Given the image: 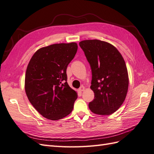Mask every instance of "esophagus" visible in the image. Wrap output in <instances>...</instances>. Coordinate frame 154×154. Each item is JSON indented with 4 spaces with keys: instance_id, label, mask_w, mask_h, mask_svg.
<instances>
[{
    "instance_id": "1",
    "label": "esophagus",
    "mask_w": 154,
    "mask_h": 154,
    "mask_svg": "<svg viewBox=\"0 0 154 154\" xmlns=\"http://www.w3.org/2000/svg\"><path fill=\"white\" fill-rule=\"evenodd\" d=\"M85 90V88L84 87V86H81V87L79 88V92H83Z\"/></svg>"
}]
</instances>
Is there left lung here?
<instances>
[{
  "label": "left lung",
  "mask_w": 154,
  "mask_h": 154,
  "mask_svg": "<svg viewBox=\"0 0 154 154\" xmlns=\"http://www.w3.org/2000/svg\"><path fill=\"white\" fill-rule=\"evenodd\" d=\"M92 71L91 88L94 99L88 107L92 112L109 115L124 103L129 79L123 57L115 47L98 39L79 43Z\"/></svg>",
  "instance_id": "1"
}]
</instances>
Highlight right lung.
I'll return each mask as SVG.
<instances>
[{"label": "right lung", "mask_w": 154, "mask_h": 154, "mask_svg": "<svg viewBox=\"0 0 154 154\" xmlns=\"http://www.w3.org/2000/svg\"><path fill=\"white\" fill-rule=\"evenodd\" d=\"M76 43L39 49L27 66L25 92L30 103L47 119H61L72 111L77 92L67 82L66 69L77 51Z\"/></svg>", "instance_id": "add662e5"}]
</instances>
